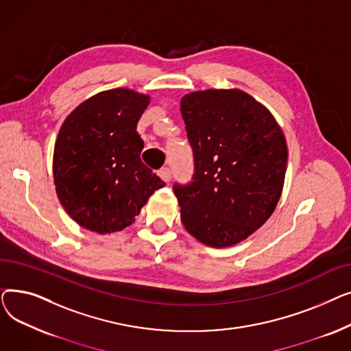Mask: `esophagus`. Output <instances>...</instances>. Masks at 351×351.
<instances>
[{
    "instance_id": "esophagus-1",
    "label": "esophagus",
    "mask_w": 351,
    "mask_h": 351,
    "mask_svg": "<svg viewBox=\"0 0 351 351\" xmlns=\"http://www.w3.org/2000/svg\"><path fill=\"white\" fill-rule=\"evenodd\" d=\"M158 175H159V178H160L163 182H169L171 178H172V172H171L169 168H160V169L158 171Z\"/></svg>"
}]
</instances>
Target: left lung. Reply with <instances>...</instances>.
<instances>
[{
  "mask_svg": "<svg viewBox=\"0 0 351 351\" xmlns=\"http://www.w3.org/2000/svg\"><path fill=\"white\" fill-rule=\"evenodd\" d=\"M195 173L175 183L185 229L212 247L241 243L271 216L287 168V145L270 110L241 89H206L180 101Z\"/></svg>",
  "mask_w": 351,
  "mask_h": 351,
  "instance_id": "1",
  "label": "left lung"
}]
</instances>
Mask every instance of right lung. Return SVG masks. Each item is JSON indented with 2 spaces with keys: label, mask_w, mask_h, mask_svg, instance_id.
<instances>
[{
  "label": "right lung",
  "mask_w": 351,
  "mask_h": 351,
  "mask_svg": "<svg viewBox=\"0 0 351 351\" xmlns=\"http://www.w3.org/2000/svg\"><path fill=\"white\" fill-rule=\"evenodd\" d=\"M149 101L132 89H109L84 101L64 121L53 147V183L80 226L99 234L122 230L165 186L141 160L143 141L136 125Z\"/></svg>",
  "instance_id": "1"
}]
</instances>
